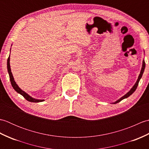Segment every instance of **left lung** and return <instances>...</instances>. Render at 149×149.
<instances>
[{"label": "left lung", "mask_w": 149, "mask_h": 149, "mask_svg": "<svg viewBox=\"0 0 149 149\" xmlns=\"http://www.w3.org/2000/svg\"><path fill=\"white\" fill-rule=\"evenodd\" d=\"M145 68V60H143V64H142V67H141V70L140 74V75H139L138 78V79H137L136 82L135 84L133 86H132V88H131V90L129 91V92H127V93H126V94L125 95H123V97H122L121 98H120V99H118V100H116V102H113V104H116V103H118V102H120V101L122 100L123 99H126V98H127L128 97H129L130 95H131L134 92L135 90H136V88H137V87H138V83H139V82H140V79H141V77H142V75H143V72H144Z\"/></svg>", "instance_id": "8db88e82"}]
</instances>
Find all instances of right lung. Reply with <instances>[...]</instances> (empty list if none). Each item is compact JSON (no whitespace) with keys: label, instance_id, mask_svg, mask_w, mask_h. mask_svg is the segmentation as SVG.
I'll list each match as a JSON object with an SVG mask.
<instances>
[{"label":"right lung","instance_id":"1","mask_svg":"<svg viewBox=\"0 0 149 149\" xmlns=\"http://www.w3.org/2000/svg\"><path fill=\"white\" fill-rule=\"evenodd\" d=\"M9 61H10V57L9 56V58L8 59V61H7V68H8V74L9 75V79H10V81H11V84L12 85L13 88V89L17 91V93H20V95H22L25 99H26L27 100L29 101V102H43L44 100H38V99H34V98L31 97L30 95H29L27 93L25 92L23 90H22L20 88L18 87V85L16 83V82L14 80L12 72L11 70V67H10V63H9Z\"/></svg>","mask_w":149,"mask_h":149}]
</instances>
